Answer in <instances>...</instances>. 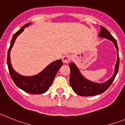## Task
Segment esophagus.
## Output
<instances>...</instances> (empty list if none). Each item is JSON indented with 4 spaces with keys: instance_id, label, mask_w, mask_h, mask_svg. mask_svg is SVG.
<instances>
[{
    "instance_id": "1",
    "label": "esophagus",
    "mask_w": 125,
    "mask_h": 125,
    "mask_svg": "<svg viewBox=\"0 0 125 125\" xmlns=\"http://www.w3.org/2000/svg\"><path fill=\"white\" fill-rule=\"evenodd\" d=\"M71 59H72V56L70 55H65L62 58L63 62L65 63H68L70 61Z\"/></svg>"
}]
</instances>
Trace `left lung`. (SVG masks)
Instances as JSON below:
<instances>
[{
    "label": "left lung",
    "mask_w": 125,
    "mask_h": 125,
    "mask_svg": "<svg viewBox=\"0 0 125 125\" xmlns=\"http://www.w3.org/2000/svg\"><path fill=\"white\" fill-rule=\"evenodd\" d=\"M99 36L111 40L114 43L118 52V59L115 65V70L113 76L104 83H96L85 79L81 75L76 65L73 63H70L69 67L70 68V83L74 92L80 96H95L104 92L112 85L118 73L120 64V57L118 55V48L116 39L111 35L108 30L104 27L101 26V31Z\"/></svg>",
    "instance_id": "obj_1"
}]
</instances>
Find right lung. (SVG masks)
<instances>
[{
	"instance_id": "1",
	"label": "right lung",
	"mask_w": 125,
	"mask_h": 125,
	"mask_svg": "<svg viewBox=\"0 0 125 125\" xmlns=\"http://www.w3.org/2000/svg\"><path fill=\"white\" fill-rule=\"evenodd\" d=\"M31 23H28L23 25L20 30H19L13 35L10 42L9 49L7 53V65L9 73L12 80L15 85L22 90L27 93L39 95L47 92L51 86L55 76L58 70L63 65L62 60H58L53 62L47 66L42 72L37 75L32 76H23L16 73L12 68L10 59V52L13 46L17 37L23 32L24 28L29 26Z\"/></svg>"
}]
</instances>
